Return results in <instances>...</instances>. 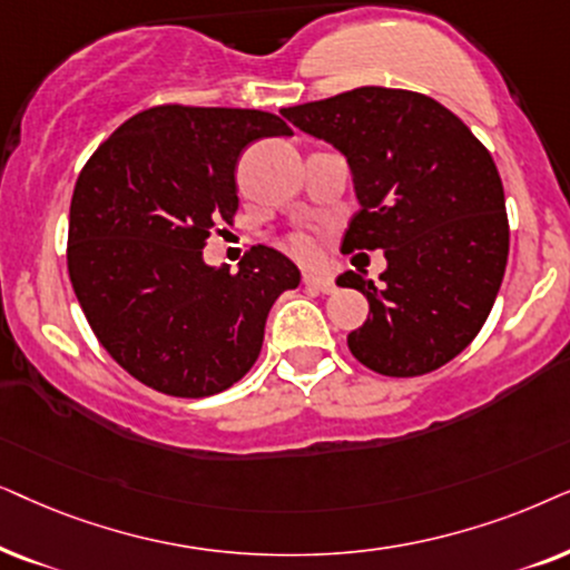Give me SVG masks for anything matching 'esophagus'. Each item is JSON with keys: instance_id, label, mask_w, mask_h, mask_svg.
Segmentation results:
<instances>
[{"instance_id": "34e87169", "label": "esophagus", "mask_w": 570, "mask_h": 570, "mask_svg": "<svg viewBox=\"0 0 570 570\" xmlns=\"http://www.w3.org/2000/svg\"><path fill=\"white\" fill-rule=\"evenodd\" d=\"M305 286L307 289H315V292H323V294H333L336 292V281L331 276H323V273H305Z\"/></svg>"}]
</instances>
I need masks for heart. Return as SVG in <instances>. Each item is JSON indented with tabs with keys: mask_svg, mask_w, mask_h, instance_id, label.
Wrapping results in <instances>:
<instances>
[{
	"mask_svg": "<svg viewBox=\"0 0 570 570\" xmlns=\"http://www.w3.org/2000/svg\"><path fill=\"white\" fill-rule=\"evenodd\" d=\"M286 247H289L292 255L302 257V261H313L317 255V239L309 232H292L286 237Z\"/></svg>",
	"mask_w": 570,
	"mask_h": 570,
	"instance_id": "heart-1",
	"label": "heart"
}]
</instances>
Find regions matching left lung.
I'll return each mask as SVG.
<instances>
[{"instance_id": "8db88e82", "label": "left lung", "mask_w": 570, "mask_h": 570, "mask_svg": "<svg viewBox=\"0 0 570 570\" xmlns=\"http://www.w3.org/2000/svg\"><path fill=\"white\" fill-rule=\"evenodd\" d=\"M302 132L346 156L360 200L341 253L383 249L377 286L346 271L370 302L346 336L364 367L416 377L472 344L495 305L508 263V216L498 166L435 98L364 86L281 109Z\"/></svg>"}]
</instances>
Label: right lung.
<instances>
[{
	"instance_id": "obj_1",
	"label": "right lung",
	"mask_w": 570,
	"mask_h": 570,
	"mask_svg": "<svg viewBox=\"0 0 570 570\" xmlns=\"http://www.w3.org/2000/svg\"><path fill=\"white\" fill-rule=\"evenodd\" d=\"M292 135L276 114L164 104L135 114L75 181L67 271L90 328L135 381L203 399L247 375L265 317L299 268L255 245L239 271L210 268L203 247L239 208L237 158Z\"/></svg>"
}]
</instances>
